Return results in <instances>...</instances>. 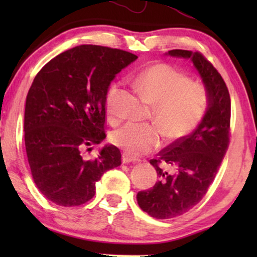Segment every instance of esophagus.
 I'll use <instances>...</instances> for the list:
<instances>
[{"label":"esophagus","instance_id":"1","mask_svg":"<svg viewBox=\"0 0 257 257\" xmlns=\"http://www.w3.org/2000/svg\"><path fill=\"white\" fill-rule=\"evenodd\" d=\"M121 160H122V164L137 163V161H138V159H136V158L131 157V156H130V154H127V153H124V154H122V158H121Z\"/></svg>","mask_w":257,"mask_h":257}]
</instances>
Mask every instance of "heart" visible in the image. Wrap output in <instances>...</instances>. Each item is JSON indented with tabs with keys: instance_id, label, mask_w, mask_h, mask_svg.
<instances>
[{
	"instance_id": "b5f03b06",
	"label": "heart",
	"mask_w": 257,
	"mask_h": 257,
	"mask_svg": "<svg viewBox=\"0 0 257 257\" xmlns=\"http://www.w3.org/2000/svg\"><path fill=\"white\" fill-rule=\"evenodd\" d=\"M140 89L153 103L156 124L128 121L112 133V142L130 156L146 154L160 145L163 133L167 140H179L198 127L208 107L205 85L193 82L173 66L158 63L137 77ZM120 83L108 87L105 106L111 117L119 114L118 97Z\"/></svg>"
}]
</instances>
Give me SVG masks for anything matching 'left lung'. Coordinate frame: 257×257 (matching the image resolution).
Masks as SVG:
<instances>
[{"label":"left lung","mask_w":257,"mask_h":257,"mask_svg":"<svg viewBox=\"0 0 257 257\" xmlns=\"http://www.w3.org/2000/svg\"><path fill=\"white\" fill-rule=\"evenodd\" d=\"M173 57L189 58L201 76L209 101L198 127L175 140L150 160L159 181L137 194L140 208L156 219L182 215L201 201L215 178L229 145L230 97L227 85L212 63L200 52L175 49Z\"/></svg>","instance_id":"obj_1"}]
</instances>
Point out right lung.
Returning <instances> with one entry per match:
<instances>
[{"mask_svg":"<svg viewBox=\"0 0 257 257\" xmlns=\"http://www.w3.org/2000/svg\"><path fill=\"white\" fill-rule=\"evenodd\" d=\"M138 58L131 52L84 44L66 50L40 70L24 112V142L37 188L56 205H83L96 182L121 164L118 147L90 151L105 139V97L117 73Z\"/></svg>","mask_w":257,"mask_h":257,"instance_id":"right-lung-1","label":"right lung"}]
</instances>
